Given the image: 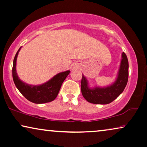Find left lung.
<instances>
[{
    "label": "left lung",
    "mask_w": 147,
    "mask_h": 147,
    "mask_svg": "<svg viewBox=\"0 0 147 147\" xmlns=\"http://www.w3.org/2000/svg\"><path fill=\"white\" fill-rule=\"evenodd\" d=\"M129 62L126 54L122 53V59L117 77L113 84L109 86L90 88L86 78L83 75L81 82V90L87 101L93 104H108L117 98L124 90L128 82Z\"/></svg>",
    "instance_id": "left-lung-1"
}]
</instances>
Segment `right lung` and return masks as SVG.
I'll use <instances>...</instances> for the list:
<instances>
[{
    "label": "right lung",
    "instance_id": "obj_1",
    "mask_svg": "<svg viewBox=\"0 0 147 147\" xmlns=\"http://www.w3.org/2000/svg\"><path fill=\"white\" fill-rule=\"evenodd\" d=\"M20 48H19L16 52L12 65V78L17 89L26 99L32 103L40 104L54 101L58 94L61 84L69 75L70 71L67 70L56 74L48 82L40 86H31L27 84L19 79L16 70V59Z\"/></svg>",
    "mask_w": 147,
    "mask_h": 147
}]
</instances>
